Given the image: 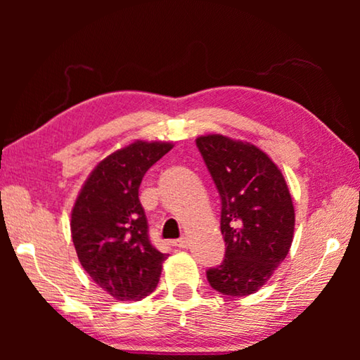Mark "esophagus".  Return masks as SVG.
Returning <instances> with one entry per match:
<instances>
[{"label": "esophagus", "mask_w": 360, "mask_h": 360, "mask_svg": "<svg viewBox=\"0 0 360 360\" xmlns=\"http://www.w3.org/2000/svg\"><path fill=\"white\" fill-rule=\"evenodd\" d=\"M173 243V246H178V248H187L188 246V238L187 236H182V238H179V240H173L172 241Z\"/></svg>", "instance_id": "34e87169"}]
</instances>
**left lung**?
Wrapping results in <instances>:
<instances>
[{
  "instance_id": "obj_1",
  "label": "left lung",
  "mask_w": 360,
  "mask_h": 360,
  "mask_svg": "<svg viewBox=\"0 0 360 360\" xmlns=\"http://www.w3.org/2000/svg\"><path fill=\"white\" fill-rule=\"evenodd\" d=\"M221 197L225 257L210 268L211 288L229 297L257 292L289 254L295 212L283 173L254 144L222 135L197 138Z\"/></svg>"
}]
</instances>
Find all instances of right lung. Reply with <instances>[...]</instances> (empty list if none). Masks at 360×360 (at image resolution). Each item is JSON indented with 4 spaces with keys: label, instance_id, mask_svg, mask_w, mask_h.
Masks as SVG:
<instances>
[{
    "label": "right lung",
    "instance_id": "add662e5",
    "mask_svg": "<svg viewBox=\"0 0 360 360\" xmlns=\"http://www.w3.org/2000/svg\"><path fill=\"white\" fill-rule=\"evenodd\" d=\"M172 148L135 141L112 152L90 173L72 206L77 259L115 300H141L158 284L167 254L152 246L138 192L146 172Z\"/></svg>",
    "mask_w": 360,
    "mask_h": 360
}]
</instances>
